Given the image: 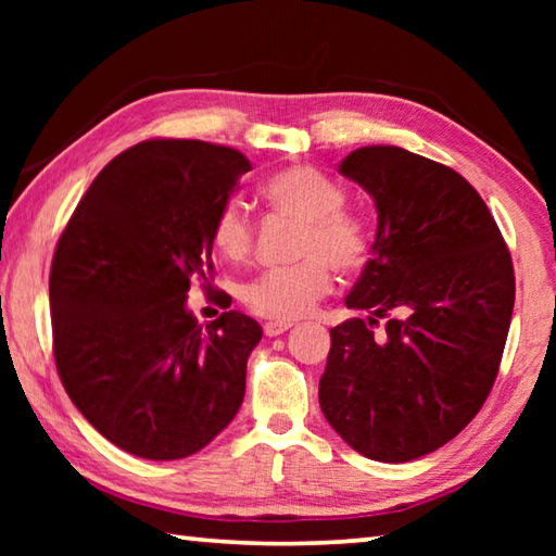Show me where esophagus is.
<instances>
[{"instance_id": "34e87169", "label": "esophagus", "mask_w": 556, "mask_h": 556, "mask_svg": "<svg viewBox=\"0 0 556 556\" xmlns=\"http://www.w3.org/2000/svg\"><path fill=\"white\" fill-rule=\"evenodd\" d=\"M294 326L291 321H267L265 324V336H281L285 331H289V328Z\"/></svg>"}]
</instances>
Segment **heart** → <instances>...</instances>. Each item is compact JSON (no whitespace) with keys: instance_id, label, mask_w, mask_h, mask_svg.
Wrapping results in <instances>:
<instances>
[{"instance_id":"1","label":"heart","mask_w":556,"mask_h":556,"mask_svg":"<svg viewBox=\"0 0 556 556\" xmlns=\"http://www.w3.org/2000/svg\"><path fill=\"white\" fill-rule=\"evenodd\" d=\"M262 199L277 213L301 223L296 257L291 267L267 269L242 289V301L250 312L271 321H294L306 316L328 289L331 265L341 275L361 269L368 260L370 232L363 218L343 211L345 193L333 178L314 166L279 168L262 184ZM211 240L228 260L250 255L255 228L242 203L228 199L213 215Z\"/></svg>"}]
</instances>
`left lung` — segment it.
I'll list each match as a JSON object with an SVG mask.
<instances>
[{
    "label": "left lung",
    "mask_w": 556,
    "mask_h": 556,
    "mask_svg": "<svg viewBox=\"0 0 556 556\" xmlns=\"http://www.w3.org/2000/svg\"><path fill=\"white\" fill-rule=\"evenodd\" d=\"M338 172L375 201L378 232L345 299L370 316L331 328L318 402L357 454L404 464L444 446L483 407L513 318V260L454 168L372 144Z\"/></svg>",
    "instance_id": "left-lung-1"
}]
</instances>
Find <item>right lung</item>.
Returning <instances> with one entry per match:
<instances>
[{"mask_svg":"<svg viewBox=\"0 0 556 556\" xmlns=\"http://www.w3.org/2000/svg\"><path fill=\"white\" fill-rule=\"evenodd\" d=\"M252 164L199 139H149L96 176L55 248L49 294L61 382L127 454L186 458L220 434L244 397L262 326L188 312L213 279V215ZM230 306V304H228Z\"/></svg>","mask_w":556,"mask_h":556,"instance_id":"obj_1","label":"right lung"}]
</instances>
